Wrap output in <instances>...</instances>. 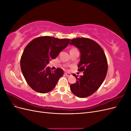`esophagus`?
<instances>
[{
	"mask_svg": "<svg viewBox=\"0 0 131 131\" xmlns=\"http://www.w3.org/2000/svg\"><path fill=\"white\" fill-rule=\"evenodd\" d=\"M64 74H65V75H66V76H67V77L71 76V74L69 73H64Z\"/></svg>",
	"mask_w": 131,
	"mask_h": 131,
	"instance_id": "1",
	"label": "esophagus"
}]
</instances>
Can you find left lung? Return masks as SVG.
<instances>
[{"label": "left lung", "instance_id": "8db88e82", "mask_svg": "<svg viewBox=\"0 0 131 131\" xmlns=\"http://www.w3.org/2000/svg\"><path fill=\"white\" fill-rule=\"evenodd\" d=\"M70 45L77 47L80 52V60L78 65L79 72H84L77 79L70 88L78 97L85 98L91 96L100 88L106 77L108 62L101 46L89 38H77L71 40Z\"/></svg>", "mask_w": 131, "mask_h": 131}]
</instances>
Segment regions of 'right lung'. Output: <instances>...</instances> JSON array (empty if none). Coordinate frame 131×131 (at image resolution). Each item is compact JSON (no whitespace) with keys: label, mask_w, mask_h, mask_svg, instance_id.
I'll list each match as a JSON object with an SVG mask.
<instances>
[{"label":"right lung","mask_w":131,"mask_h":131,"mask_svg":"<svg viewBox=\"0 0 131 131\" xmlns=\"http://www.w3.org/2000/svg\"><path fill=\"white\" fill-rule=\"evenodd\" d=\"M69 39L44 36L35 38L28 44L21 58V69L26 81L36 92L46 93L52 90L63 75V70L46 67L56 58L70 42Z\"/></svg>","instance_id":"1"}]
</instances>
